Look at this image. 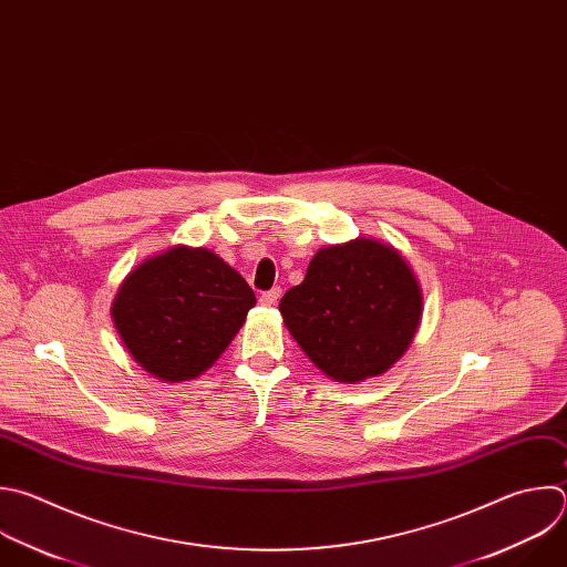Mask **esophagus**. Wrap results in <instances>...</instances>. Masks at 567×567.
I'll list each match as a JSON object with an SVG mask.
<instances>
[{
    "mask_svg": "<svg viewBox=\"0 0 567 567\" xmlns=\"http://www.w3.org/2000/svg\"><path fill=\"white\" fill-rule=\"evenodd\" d=\"M280 296H282V289H280V287H276V289H271V291H265V293L260 296V305L274 307V305L280 300Z\"/></svg>",
    "mask_w": 567,
    "mask_h": 567,
    "instance_id": "1",
    "label": "esophagus"
}]
</instances>
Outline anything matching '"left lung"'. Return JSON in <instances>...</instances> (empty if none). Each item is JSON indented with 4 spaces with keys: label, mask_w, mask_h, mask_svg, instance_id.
Segmentation results:
<instances>
[{
    "label": "left lung",
    "mask_w": 567,
    "mask_h": 567,
    "mask_svg": "<svg viewBox=\"0 0 567 567\" xmlns=\"http://www.w3.org/2000/svg\"><path fill=\"white\" fill-rule=\"evenodd\" d=\"M285 327L333 383L385 373L412 344L423 289L390 243L358 236L316 251L307 276L280 300Z\"/></svg>",
    "instance_id": "1"
}]
</instances>
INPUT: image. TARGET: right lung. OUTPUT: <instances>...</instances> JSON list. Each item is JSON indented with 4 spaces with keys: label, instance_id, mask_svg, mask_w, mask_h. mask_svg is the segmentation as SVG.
Wrapping results in <instances>:
<instances>
[{
    "label": "right lung",
    "instance_id": "1",
    "mask_svg": "<svg viewBox=\"0 0 567 567\" xmlns=\"http://www.w3.org/2000/svg\"><path fill=\"white\" fill-rule=\"evenodd\" d=\"M254 305V289L218 254L175 245L128 271L111 318L146 373L182 383L220 358Z\"/></svg>",
    "mask_w": 567,
    "mask_h": 567
}]
</instances>
